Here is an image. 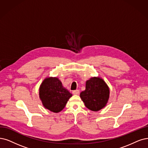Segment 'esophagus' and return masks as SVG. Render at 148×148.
Instances as JSON below:
<instances>
[{"instance_id":"esophagus-1","label":"esophagus","mask_w":148,"mask_h":148,"mask_svg":"<svg viewBox=\"0 0 148 148\" xmlns=\"http://www.w3.org/2000/svg\"><path fill=\"white\" fill-rule=\"evenodd\" d=\"M73 95H79V90H76L73 91Z\"/></svg>"}]
</instances>
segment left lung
Instances as JSON below:
<instances>
[{
	"mask_svg": "<svg viewBox=\"0 0 148 148\" xmlns=\"http://www.w3.org/2000/svg\"><path fill=\"white\" fill-rule=\"evenodd\" d=\"M109 95L110 90L103 80L94 77L86 82L85 90L80 92V97L86 108L97 112L106 106Z\"/></svg>",
	"mask_w": 148,
	"mask_h": 148,
	"instance_id": "left-lung-1",
	"label": "left lung"
}]
</instances>
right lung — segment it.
<instances>
[{
	"mask_svg": "<svg viewBox=\"0 0 148 148\" xmlns=\"http://www.w3.org/2000/svg\"><path fill=\"white\" fill-rule=\"evenodd\" d=\"M39 95L43 106L54 113H58L64 108L72 96L57 77H47L40 87Z\"/></svg>",
	"mask_w": 148,
	"mask_h": 148,
	"instance_id": "obj_1",
	"label": "right lung"
}]
</instances>
